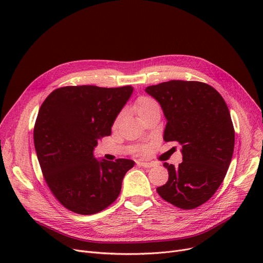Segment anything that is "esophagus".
<instances>
[{"instance_id":"esophagus-1","label":"esophagus","mask_w":263,"mask_h":263,"mask_svg":"<svg viewBox=\"0 0 263 263\" xmlns=\"http://www.w3.org/2000/svg\"><path fill=\"white\" fill-rule=\"evenodd\" d=\"M137 165H140V166L142 167H145V168H149L151 166H154L153 163H149V162H143V161H139L137 162Z\"/></svg>"}]
</instances>
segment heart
I'll return each instance as SVG.
<instances>
[{
    "mask_svg": "<svg viewBox=\"0 0 263 263\" xmlns=\"http://www.w3.org/2000/svg\"><path fill=\"white\" fill-rule=\"evenodd\" d=\"M157 103L155 101H153L149 98H145V97H143V98H140L139 100H137L136 102V105H135V108H136V112L137 114L142 115L144 112H146L147 109H149L151 106L156 105Z\"/></svg>",
    "mask_w": 263,
    "mask_h": 263,
    "instance_id": "b5f03b06",
    "label": "heart"
}]
</instances>
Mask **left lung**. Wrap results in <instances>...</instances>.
Here are the masks:
<instances>
[{
  "mask_svg": "<svg viewBox=\"0 0 263 263\" xmlns=\"http://www.w3.org/2000/svg\"><path fill=\"white\" fill-rule=\"evenodd\" d=\"M160 103L166 127L165 142L182 145V162L164 163L168 181L159 195L181 209H194L209 200L222 184L231 162L234 130L223 97L195 81H170L146 87Z\"/></svg>",
  "mask_w": 263,
  "mask_h": 263,
  "instance_id": "obj_1",
  "label": "left lung"
}]
</instances>
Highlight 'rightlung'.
I'll return each mask as SVG.
<instances>
[{"label": "right lung", "mask_w": 263, "mask_h": 263, "mask_svg": "<svg viewBox=\"0 0 263 263\" xmlns=\"http://www.w3.org/2000/svg\"><path fill=\"white\" fill-rule=\"evenodd\" d=\"M132 92V86H67L52 91L41 104L35 150L47 184L68 210L95 214L118 197L122 179L135 162L96 159L93 151L112 132Z\"/></svg>", "instance_id": "right-lung-1"}]
</instances>
